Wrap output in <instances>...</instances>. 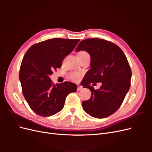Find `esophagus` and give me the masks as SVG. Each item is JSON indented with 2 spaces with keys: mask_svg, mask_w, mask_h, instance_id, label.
I'll return each mask as SVG.
<instances>
[{
  "mask_svg": "<svg viewBox=\"0 0 152 152\" xmlns=\"http://www.w3.org/2000/svg\"><path fill=\"white\" fill-rule=\"evenodd\" d=\"M82 86H78V87H77V91H79L82 90Z\"/></svg>",
  "mask_w": 152,
  "mask_h": 152,
  "instance_id": "1",
  "label": "esophagus"
}]
</instances>
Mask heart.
<instances>
[{
    "mask_svg": "<svg viewBox=\"0 0 152 152\" xmlns=\"http://www.w3.org/2000/svg\"><path fill=\"white\" fill-rule=\"evenodd\" d=\"M85 54H88L86 51H84V50H81V51H79L77 54V56H83V55ZM70 79L73 80V81H75L77 82L80 80V74L79 73H77V72H73L72 73H70Z\"/></svg>",
    "mask_w": 152,
    "mask_h": 152,
    "instance_id": "b5f03b06",
    "label": "heart"
}]
</instances>
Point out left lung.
Wrapping results in <instances>:
<instances>
[{
  "label": "left lung",
  "mask_w": 152,
  "mask_h": 152,
  "mask_svg": "<svg viewBox=\"0 0 152 152\" xmlns=\"http://www.w3.org/2000/svg\"><path fill=\"white\" fill-rule=\"evenodd\" d=\"M86 50L91 56V69L82 85L89 89L91 96L82 103L91 117L103 118L111 115L121 107L131 86V70L122 49L110 41L100 39L82 40L76 51ZM102 82L99 90L90 84Z\"/></svg>",
  "instance_id": "left-lung-1"
}]
</instances>
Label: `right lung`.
<instances>
[{"label":"right lung","mask_w":152,"mask_h":152,"mask_svg":"<svg viewBox=\"0 0 152 152\" xmlns=\"http://www.w3.org/2000/svg\"><path fill=\"white\" fill-rule=\"evenodd\" d=\"M79 40L49 39L33 45L25 53L20 70L22 92L30 108L39 115L49 117L60 112L66 96L77 91V85L70 82L53 84L49 75L61 67L63 59Z\"/></svg>","instance_id":"obj_1"}]
</instances>
